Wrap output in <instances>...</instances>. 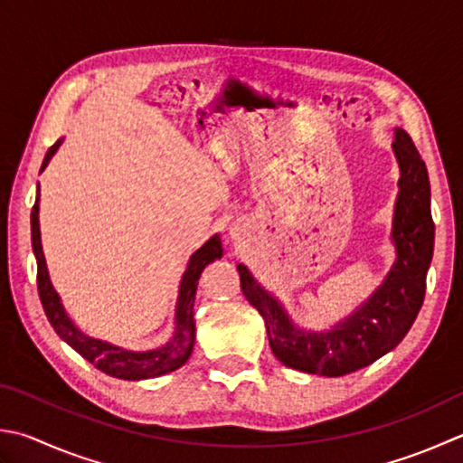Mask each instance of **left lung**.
I'll use <instances>...</instances> for the list:
<instances>
[{"label":"left lung","instance_id":"obj_1","mask_svg":"<svg viewBox=\"0 0 463 463\" xmlns=\"http://www.w3.org/2000/svg\"><path fill=\"white\" fill-rule=\"evenodd\" d=\"M393 149L401 167L393 240L397 261L369 302L328 333L296 330L272 296L261 290L246 266H238L241 290L266 322L272 353L286 367L302 373L343 377L395 348L420 314L425 276L433 256L435 225L430 209V177L420 151L403 128Z\"/></svg>","mask_w":463,"mask_h":463}]
</instances>
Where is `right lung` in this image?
<instances>
[{
	"instance_id": "right-lung-1",
	"label": "right lung",
	"mask_w": 463,
	"mask_h": 463,
	"mask_svg": "<svg viewBox=\"0 0 463 463\" xmlns=\"http://www.w3.org/2000/svg\"><path fill=\"white\" fill-rule=\"evenodd\" d=\"M58 146H60V141H56L50 146L46 156H43L42 169L46 167ZM38 209L40 207H38V197H36V203L32 207V248L38 261V294H40L43 312H46L50 325L54 326L60 338L66 340V343L72 346L82 359L92 363L96 369L117 379L141 381V379L159 377V374L179 369L181 364L189 359L191 351H194V340H195L194 302H195V292H197V280L209 261L223 256L220 235H213V238L209 240L203 248H199L189 260L185 274H183L181 288H179L177 318H175L177 326L173 338L165 346L155 348V351L130 353V351H123V348L118 346H112L109 343H102V340L84 336L80 330L72 325V320L66 317L58 294L50 284L46 260H43V254H42Z\"/></svg>"
}]
</instances>
